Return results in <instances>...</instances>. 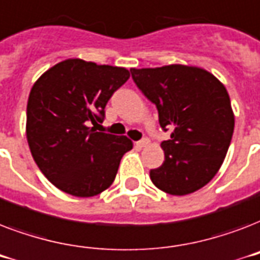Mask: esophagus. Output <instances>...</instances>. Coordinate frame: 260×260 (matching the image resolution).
<instances>
[{
    "label": "esophagus",
    "instance_id": "obj_1",
    "mask_svg": "<svg viewBox=\"0 0 260 260\" xmlns=\"http://www.w3.org/2000/svg\"><path fill=\"white\" fill-rule=\"evenodd\" d=\"M148 144H150V140H148V139H142L140 142L136 143V146L140 147V148H143V147H147Z\"/></svg>",
    "mask_w": 260,
    "mask_h": 260
}]
</instances>
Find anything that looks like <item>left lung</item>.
I'll use <instances>...</instances> for the list:
<instances>
[{
	"instance_id": "left-lung-1",
	"label": "left lung",
	"mask_w": 260,
	"mask_h": 260,
	"mask_svg": "<svg viewBox=\"0 0 260 260\" xmlns=\"http://www.w3.org/2000/svg\"><path fill=\"white\" fill-rule=\"evenodd\" d=\"M142 93L156 105L165 162L150 171L158 189L185 196L201 189L220 170L230 148L235 116L228 91L213 74L200 67L170 64L131 69Z\"/></svg>"
}]
</instances>
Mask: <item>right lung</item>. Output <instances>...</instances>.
Masks as SVG:
<instances>
[{"instance_id":"add662e5","label":"right lung","mask_w":260,"mask_h":260,"mask_svg":"<svg viewBox=\"0 0 260 260\" xmlns=\"http://www.w3.org/2000/svg\"><path fill=\"white\" fill-rule=\"evenodd\" d=\"M129 78L124 67L67 59L35 82L26 105V140L48 181L75 197H93L113 183L126 136L97 132L105 106ZM94 125V127H91Z\"/></svg>"}]
</instances>
